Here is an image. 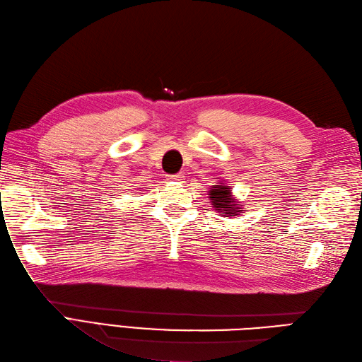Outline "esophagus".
<instances>
[{"label":"esophagus","mask_w":362,"mask_h":362,"mask_svg":"<svg viewBox=\"0 0 362 362\" xmlns=\"http://www.w3.org/2000/svg\"><path fill=\"white\" fill-rule=\"evenodd\" d=\"M168 179L173 182H182V180H185V176H183V173H177V174H170Z\"/></svg>","instance_id":"1"}]
</instances>
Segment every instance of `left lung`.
<instances>
[{"label": "left lung", "mask_w": 362, "mask_h": 362, "mask_svg": "<svg viewBox=\"0 0 362 362\" xmlns=\"http://www.w3.org/2000/svg\"><path fill=\"white\" fill-rule=\"evenodd\" d=\"M209 195H211V200L214 202V207L218 212H224L230 216L240 212V211H238L235 202L230 198V188H226V186H221V185H215L214 189Z\"/></svg>", "instance_id": "1"}]
</instances>
